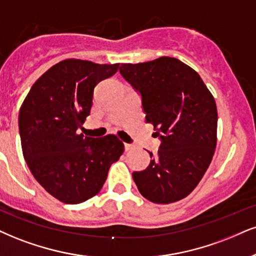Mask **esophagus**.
I'll use <instances>...</instances> for the list:
<instances>
[{
    "label": "esophagus",
    "instance_id": "obj_1",
    "mask_svg": "<svg viewBox=\"0 0 256 256\" xmlns=\"http://www.w3.org/2000/svg\"><path fill=\"white\" fill-rule=\"evenodd\" d=\"M135 148L134 144H124V150H127V152H129V150H133Z\"/></svg>",
    "mask_w": 256,
    "mask_h": 256
}]
</instances>
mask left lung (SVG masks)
<instances>
[{
  "instance_id": "left-lung-1",
  "label": "left lung",
  "mask_w": 256,
  "mask_h": 256,
  "mask_svg": "<svg viewBox=\"0 0 256 256\" xmlns=\"http://www.w3.org/2000/svg\"><path fill=\"white\" fill-rule=\"evenodd\" d=\"M120 72L140 91L147 123L162 138L158 156L134 172L140 194L156 204L188 197L206 172L217 144V106L200 76L171 56L122 64Z\"/></svg>"
}]
</instances>
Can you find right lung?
I'll list each match as a JSON object with an SVG mask.
<instances>
[{"label":"right lung","instance_id":"obj_1","mask_svg":"<svg viewBox=\"0 0 256 256\" xmlns=\"http://www.w3.org/2000/svg\"><path fill=\"white\" fill-rule=\"evenodd\" d=\"M120 64L65 59L38 80L18 114L21 147L32 174L50 194L66 204L96 196L124 144L116 135L84 136L94 89L115 74Z\"/></svg>","mask_w":256,"mask_h":256}]
</instances>
